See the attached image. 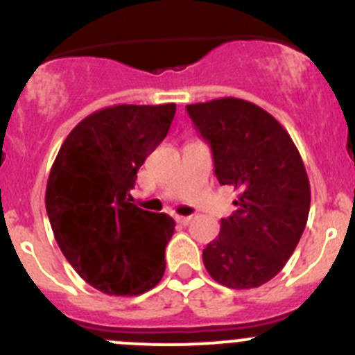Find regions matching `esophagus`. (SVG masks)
Here are the masks:
<instances>
[{
	"label": "esophagus",
	"instance_id": "34e87169",
	"mask_svg": "<svg viewBox=\"0 0 355 355\" xmlns=\"http://www.w3.org/2000/svg\"><path fill=\"white\" fill-rule=\"evenodd\" d=\"M175 220H177L178 223H182V225H189V223L192 222V216H180V215H177V216H175Z\"/></svg>",
	"mask_w": 355,
	"mask_h": 355
}]
</instances>
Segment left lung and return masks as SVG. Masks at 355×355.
<instances>
[{
    "label": "left lung",
    "mask_w": 355,
    "mask_h": 355,
    "mask_svg": "<svg viewBox=\"0 0 355 355\" xmlns=\"http://www.w3.org/2000/svg\"><path fill=\"white\" fill-rule=\"evenodd\" d=\"M209 144L215 175L239 191L236 211L220 220L202 250L209 276L232 290L258 288L283 270L311 209V184L300 153L274 116L241 98L187 105Z\"/></svg>",
    "instance_id": "obj_1"
}]
</instances>
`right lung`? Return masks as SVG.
I'll list each match as a JSON object with an SVG mask.
<instances>
[{"label": "right lung", "mask_w": 355, "mask_h": 355, "mask_svg": "<svg viewBox=\"0 0 355 355\" xmlns=\"http://www.w3.org/2000/svg\"><path fill=\"white\" fill-rule=\"evenodd\" d=\"M175 111V104H121L94 112L69 133L51 166L44 205L58 248L105 295L146 293L166 269L175 220L130 202V191Z\"/></svg>", "instance_id": "right-lung-1"}]
</instances>
